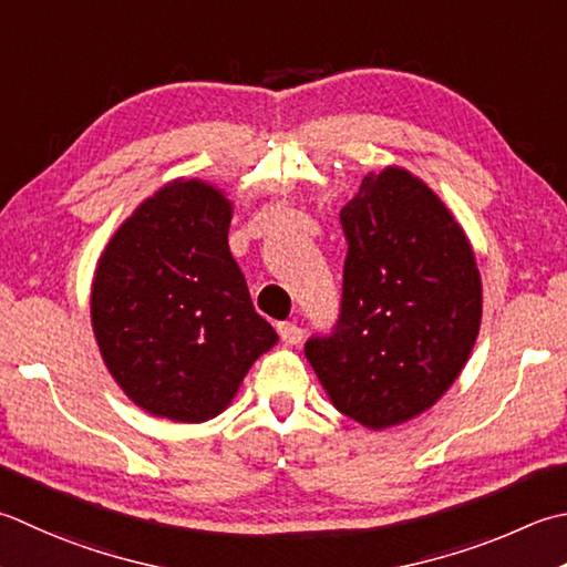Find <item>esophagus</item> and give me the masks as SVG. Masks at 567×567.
Listing matches in <instances>:
<instances>
[{"instance_id":"1","label":"esophagus","mask_w":567,"mask_h":567,"mask_svg":"<svg viewBox=\"0 0 567 567\" xmlns=\"http://www.w3.org/2000/svg\"><path fill=\"white\" fill-rule=\"evenodd\" d=\"M277 331H280V337H282V341L285 343H299L302 341V329H299L295 321H280V324H277Z\"/></svg>"}]
</instances>
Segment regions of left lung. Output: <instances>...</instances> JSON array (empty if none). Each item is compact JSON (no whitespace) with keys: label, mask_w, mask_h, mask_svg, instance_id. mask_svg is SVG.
Segmentation results:
<instances>
[{"label":"left lung","mask_w":567,"mask_h":567,"mask_svg":"<svg viewBox=\"0 0 567 567\" xmlns=\"http://www.w3.org/2000/svg\"><path fill=\"white\" fill-rule=\"evenodd\" d=\"M349 250L339 321L305 343L331 403L383 430L457 381L482 324V280L462 226L401 166L363 176L341 208Z\"/></svg>","instance_id":"obj_1"}]
</instances>
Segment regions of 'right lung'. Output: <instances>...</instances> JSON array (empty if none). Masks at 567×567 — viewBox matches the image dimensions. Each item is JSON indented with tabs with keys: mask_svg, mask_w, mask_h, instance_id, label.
I'll use <instances>...</instances> for the list:
<instances>
[{
	"mask_svg": "<svg viewBox=\"0 0 567 567\" xmlns=\"http://www.w3.org/2000/svg\"><path fill=\"white\" fill-rule=\"evenodd\" d=\"M233 206L216 186L176 179L110 238L91 321L132 403L174 423L224 413L255 359L277 343L228 248Z\"/></svg>",
	"mask_w": 567,
	"mask_h": 567,
	"instance_id": "obj_1",
	"label": "right lung"
}]
</instances>
